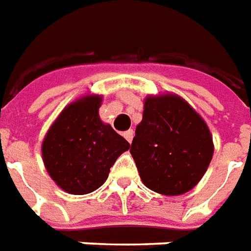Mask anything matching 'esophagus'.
Wrapping results in <instances>:
<instances>
[{"mask_svg":"<svg viewBox=\"0 0 251 251\" xmlns=\"http://www.w3.org/2000/svg\"><path fill=\"white\" fill-rule=\"evenodd\" d=\"M133 134H134V132H133L132 129H129V130H126V132H124V137H125L129 143H132V139H133Z\"/></svg>","mask_w":251,"mask_h":251,"instance_id":"obj_1","label":"esophagus"}]
</instances>
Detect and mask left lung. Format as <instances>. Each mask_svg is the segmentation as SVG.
I'll list each match as a JSON object with an SVG mask.
<instances>
[{
	"label": "left lung",
	"instance_id": "1",
	"mask_svg": "<svg viewBox=\"0 0 251 251\" xmlns=\"http://www.w3.org/2000/svg\"><path fill=\"white\" fill-rule=\"evenodd\" d=\"M214 152L203 118L177 95L148 96L130 154L150 190L181 195L203 177Z\"/></svg>",
	"mask_w": 251,
	"mask_h": 251
}]
</instances>
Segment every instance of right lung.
<instances>
[{
	"label": "right lung",
	"mask_w": 251,
	"mask_h": 251,
	"mask_svg": "<svg viewBox=\"0 0 251 251\" xmlns=\"http://www.w3.org/2000/svg\"><path fill=\"white\" fill-rule=\"evenodd\" d=\"M103 96L78 99L60 112L42 141V161L54 183L73 195L96 191L130 144L99 117Z\"/></svg>",
	"instance_id": "add662e5"
}]
</instances>
